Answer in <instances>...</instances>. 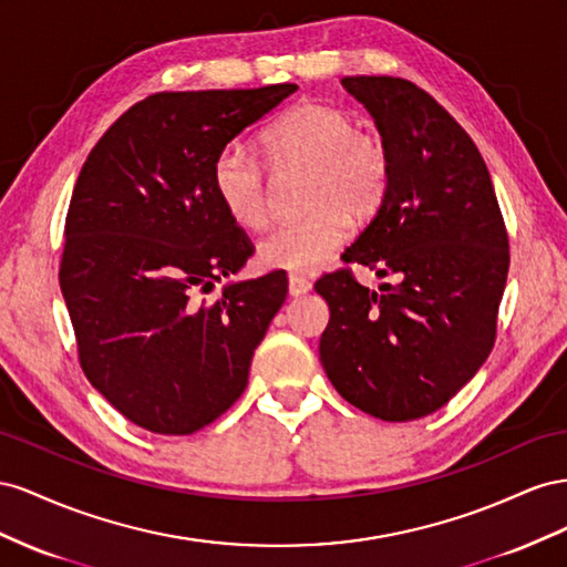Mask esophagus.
Instances as JSON below:
<instances>
[{
    "instance_id": "1",
    "label": "esophagus",
    "mask_w": 567,
    "mask_h": 567,
    "mask_svg": "<svg viewBox=\"0 0 567 567\" xmlns=\"http://www.w3.org/2000/svg\"><path fill=\"white\" fill-rule=\"evenodd\" d=\"M311 289V282L301 278V275H289V295L292 297H301Z\"/></svg>"
}]
</instances>
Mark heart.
<instances>
[{"mask_svg":"<svg viewBox=\"0 0 567 567\" xmlns=\"http://www.w3.org/2000/svg\"><path fill=\"white\" fill-rule=\"evenodd\" d=\"M266 164L306 168L303 204L309 214L280 223L258 245L266 268L311 272L332 258L347 239V214L368 218L382 206L390 189L392 158L386 144L355 131L347 111L301 102L289 106L261 135ZM212 187L223 212L241 228L266 220L264 168L241 144H225L214 156Z\"/></svg>","mask_w":567,"mask_h":567,"instance_id":"obj_1","label":"heart"}]
</instances>
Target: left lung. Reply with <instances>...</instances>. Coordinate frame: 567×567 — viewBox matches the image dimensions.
<instances>
[{
	"mask_svg": "<svg viewBox=\"0 0 567 567\" xmlns=\"http://www.w3.org/2000/svg\"><path fill=\"white\" fill-rule=\"evenodd\" d=\"M344 90L375 121L392 158L375 218L344 249L396 282L368 289L349 270L322 275L330 306L320 363L363 413L406 423L442 409L494 347L508 278V235L475 142L403 78L351 75Z\"/></svg>",
	"mask_w": 567,
	"mask_h": 567,
	"instance_id": "8db88e82",
	"label": "left lung"
}]
</instances>
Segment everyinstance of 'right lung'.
Returning <instances> with one entry per match:
<instances>
[{
	"mask_svg": "<svg viewBox=\"0 0 567 567\" xmlns=\"http://www.w3.org/2000/svg\"><path fill=\"white\" fill-rule=\"evenodd\" d=\"M297 85L158 92L90 152L66 216L59 285L80 365L113 409L154 434H192L245 392L254 349L287 297L285 272L230 280L249 237L212 187L218 150Z\"/></svg>",
	"mask_w": 567,
	"mask_h": 567,
	"instance_id": "add662e5",
	"label": "right lung"
}]
</instances>
